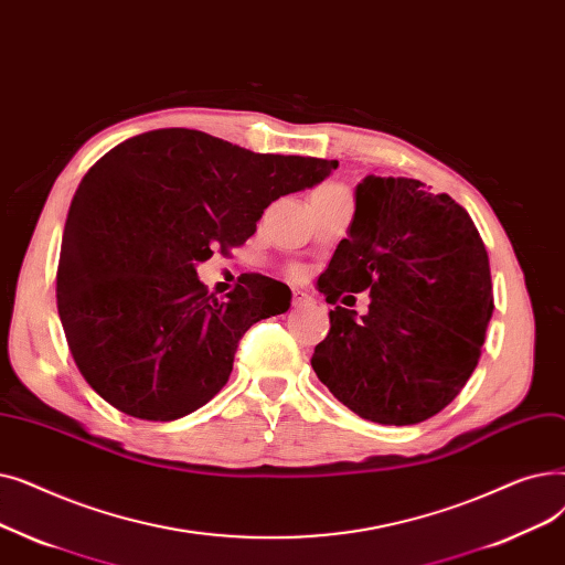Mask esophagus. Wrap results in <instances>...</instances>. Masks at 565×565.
Returning <instances> with one entry per match:
<instances>
[{
    "instance_id": "1",
    "label": "esophagus",
    "mask_w": 565,
    "mask_h": 565,
    "mask_svg": "<svg viewBox=\"0 0 565 565\" xmlns=\"http://www.w3.org/2000/svg\"><path fill=\"white\" fill-rule=\"evenodd\" d=\"M312 303V297L306 291H294V306H310Z\"/></svg>"
}]
</instances>
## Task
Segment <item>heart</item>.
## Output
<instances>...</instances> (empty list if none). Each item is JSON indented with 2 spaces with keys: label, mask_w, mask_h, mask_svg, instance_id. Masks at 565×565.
<instances>
[{
  "label": "heart",
  "mask_w": 565,
  "mask_h": 565,
  "mask_svg": "<svg viewBox=\"0 0 565 565\" xmlns=\"http://www.w3.org/2000/svg\"><path fill=\"white\" fill-rule=\"evenodd\" d=\"M324 191H333V185H327V188H319L317 193H324Z\"/></svg>",
  "instance_id": "heart-1"
}]
</instances>
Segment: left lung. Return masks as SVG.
I'll list each match as a JSON object with an SVG mask.
<instances>
[{
  "mask_svg": "<svg viewBox=\"0 0 565 565\" xmlns=\"http://www.w3.org/2000/svg\"><path fill=\"white\" fill-rule=\"evenodd\" d=\"M354 200L317 289L329 303L367 291L370 306L361 317L335 306L310 363L361 418L414 425L450 405L478 365L494 310L488 250L467 209L416 179L367 174Z\"/></svg>",
  "mask_w": 565,
  "mask_h": 565,
  "instance_id": "8db88e82",
  "label": "left lung"
}]
</instances>
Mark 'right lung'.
Here are the masks:
<instances>
[{"label":"right lung","mask_w":565,"mask_h":565,"mask_svg":"<svg viewBox=\"0 0 565 565\" xmlns=\"http://www.w3.org/2000/svg\"><path fill=\"white\" fill-rule=\"evenodd\" d=\"M335 168L188 128L149 130L107 151L77 185L57 268L60 319L87 384L142 420L206 405L230 380L238 340L282 315L291 291L250 274L218 301L198 264L246 244L268 204Z\"/></svg>","instance_id":"obj_1"}]
</instances>
